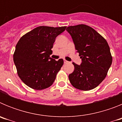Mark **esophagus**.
Returning <instances> with one entry per match:
<instances>
[{"instance_id": "obj_1", "label": "esophagus", "mask_w": 122, "mask_h": 122, "mask_svg": "<svg viewBox=\"0 0 122 122\" xmlns=\"http://www.w3.org/2000/svg\"><path fill=\"white\" fill-rule=\"evenodd\" d=\"M63 62H64V63H67L68 62L67 60H66L65 59H63Z\"/></svg>"}]
</instances>
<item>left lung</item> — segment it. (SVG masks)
I'll return each instance as SVG.
<instances>
[{
  "label": "left lung",
  "mask_w": 122,
  "mask_h": 122,
  "mask_svg": "<svg viewBox=\"0 0 122 122\" xmlns=\"http://www.w3.org/2000/svg\"><path fill=\"white\" fill-rule=\"evenodd\" d=\"M66 30L82 59L80 65L73 63L74 70L69 74V80L73 87L79 90L95 89L104 80L112 64L108 43L100 33L87 25L69 26Z\"/></svg>",
  "instance_id": "8db88e82"
}]
</instances>
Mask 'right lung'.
<instances>
[{
  "label": "right lung",
  "mask_w": 122,
  "mask_h": 122,
  "mask_svg": "<svg viewBox=\"0 0 122 122\" xmlns=\"http://www.w3.org/2000/svg\"><path fill=\"white\" fill-rule=\"evenodd\" d=\"M66 27L40 26L22 36L13 54L18 74L25 84L35 90L50 87L63 64L49 57L56 37Z\"/></svg>",
  "instance_id": "1"
}]
</instances>
